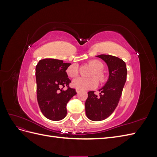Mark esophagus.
<instances>
[{"label":"esophagus","mask_w":157,"mask_h":157,"mask_svg":"<svg viewBox=\"0 0 157 157\" xmlns=\"http://www.w3.org/2000/svg\"><path fill=\"white\" fill-rule=\"evenodd\" d=\"M76 91H77V94H78V93L80 92V90H77V89H76Z\"/></svg>","instance_id":"obj_1"}]
</instances>
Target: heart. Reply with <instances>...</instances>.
<instances>
[{"label":"heart","mask_w":157,"mask_h":157,"mask_svg":"<svg viewBox=\"0 0 157 157\" xmlns=\"http://www.w3.org/2000/svg\"><path fill=\"white\" fill-rule=\"evenodd\" d=\"M88 65L94 69L93 73L91 74V77H93L90 78H84L82 77L75 78L72 82V86L75 88L79 90H86L96 88L98 85L97 78L101 83L105 81V75L101 71L103 69V64L100 61L97 59L90 60L89 61ZM67 73L70 77H77L78 75V66L77 64L71 65L67 68ZM96 77H97L96 78Z\"/></svg>","instance_id":"obj_1"}]
</instances>
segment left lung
Segmentation results:
<instances>
[{"mask_svg": "<svg viewBox=\"0 0 157 157\" xmlns=\"http://www.w3.org/2000/svg\"><path fill=\"white\" fill-rule=\"evenodd\" d=\"M96 57L107 65L109 78L105 85L99 90L100 93L98 96L94 91L88 92L85 110L90 120L101 121L110 116L117 107L126 80L127 69L124 61L117 57L105 54Z\"/></svg>", "mask_w": 157, "mask_h": 157, "instance_id": "obj_1", "label": "left lung"}]
</instances>
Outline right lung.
Returning <instances> with one entry per match:
<instances>
[{
	"label": "right lung",
	"instance_id": "right-lung-1",
	"mask_svg": "<svg viewBox=\"0 0 157 157\" xmlns=\"http://www.w3.org/2000/svg\"><path fill=\"white\" fill-rule=\"evenodd\" d=\"M71 65L63 60L46 58L40 59L36 66L38 103L44 116L51 121L65 117L67 104L77 94L74 88L63 89L71 82L66 72Z\"/></svg>",
	"mask_w": 157,
	"mask_h": 157
}]
</instances>
